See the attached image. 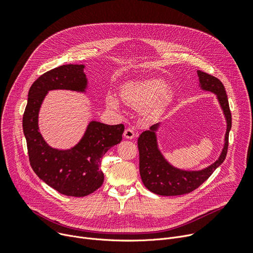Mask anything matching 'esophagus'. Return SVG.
<instances>
[{"label":"esophagus","instance_id":"1","mask_svg":"<svg viewBox=\"0 0 253 253\" xmlns=\"http://www.w3.org/2000/svg\"><path fill=\"white\" fill-rule=\"evenodd\" d=\"M136 136V132L132 128H126L124 131V137L128 139H132Z\"/></svg>","mask_w":253,"mask_h":253}]
</instances>
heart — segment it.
<instances>
[{
	"instance_id": "1",
	"label": "heart",
	"mask_w": 253,
	"mask_h": 253,
	"mask_svg": "<svg viewBox=\"0 0 253 253\" xmlns=\"http://www.w3.org/2000/svg\"><path fill=\"white\" fill-rule=\"evenodd\" d=\"M171 96V90L159 78L130 82L121 89V97L125 104L137 111L147 110L151 115L160 113ZM108 103L115 109L119 106L118 100L113 96L109 97Z\"/></svg>"
}]
</instances>
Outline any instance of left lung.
I'll list each match as a JSON object with an SVG mask.
<instances>
[{
	"label": "left lung",
	"instance_id": "left-lung-1",
	"mask_svg": "<svg viewBox=\"0 0 253 253\" xmlns=\"http://www.w3.org/2000/svg\"><path fill=\"white\" fill-rule=\"evenodd\" d=\"M201 88L217 95L219 104L227 119L224 145L222 152L213 164L200 171H184L171 166L158 149L155 131L159 124L153 125L150 130L143 131L138 137L139 172L144 187L149 191L161 196H179L189 194L208 179L214 170L224 161L229 148V133L232 127V115L227 93L219 80L209 74L198 71Z\"/></svg>",
	"mask_w": 253,
	"mask_h": 253
}]
</instances>
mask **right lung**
Returning <instances> with one entry per match:
<instances>
[{
	"mask_svg": "<svg viewBox=\"0 0 253 253\" xmlns=\"http://www.w3.org/2000/svg\"><path fill=\"white\" fill-rule=\"evenodd\" d=\"M84 65L64 64L40 76L29 91L22 127L28 145L30 164L35 173L58 193L84 197L98 188L104 179L100 170L103 155L121 142L124 125H106L92 121L76 147L59 151L50 148L38 127L40 106L49 90L85 91Z\"/></svg>",
	"mask_w": 253,
	"mask_h": 253,
	"instance_id": "right-lung-1",
	"label": "right lung"
}]
</instances>
